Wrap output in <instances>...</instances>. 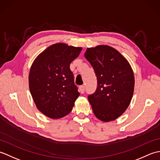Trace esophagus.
I'll use <instances>...</instances> for the list:
<instances>
[{
    "mask_svg": "<svg viewBox=\"0 0 160 160\" xmlns=\"http://www.w3.org/2000/svg\"><path fill=\"white\" fill-rule=\"evenodd\" d=\"M80 91L81 93H84V90H85V86L84 85H81L80 86Z\"/></svg>",
    "mask_w": 160,
    "mask_h": 160,
    "instance_id": "obj_1",
    "label": "esophagus"
}]
</instances>
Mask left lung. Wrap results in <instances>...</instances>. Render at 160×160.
<instances>
[{
  "label": "left lung",
  "instance_id": "left-lung-1",
  "mask_svg": "<svg viewBox=\"0 0 160 160\" xmlns=\"http://www.w3.org/2000/svg\"><path fill=\"white\" fill-rule=\"evenodd\" d=\"M84 56L97 77V89L88 96L93 113L103 122L115 120L128 108L133 94L135 80L130 64L108 45L88 48Z\"/></svg>",
  "mask_w": 160,
  "mask_h": 160
}]
</instances>
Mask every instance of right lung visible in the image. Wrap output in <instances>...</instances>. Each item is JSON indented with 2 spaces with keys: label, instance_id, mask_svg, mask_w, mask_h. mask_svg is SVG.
<instances>
[{
  "label": "right lung",
  "instance_id": "1",
  "mask_svg": "<svg viewBox=\"0 0 160 160\" xmlns=\"http://www.w3.org/2000/svg\"><path fill=\"white\" fill-rule=\"evenodd\" d=\"M81 50V47L56 43L33 61L29 75V90L36 107L46 116L58 119L72 110L80 93L70 64Z\"/></svg>",
  "mask_w": 160,
  "mask_h": 160
}]
</instances>
